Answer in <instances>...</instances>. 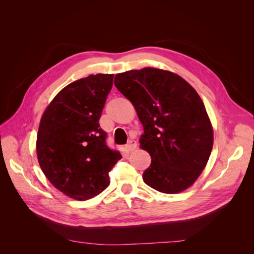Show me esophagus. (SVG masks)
<instances>
[{"mask_svg":"<svg viewBox=\"0 0 254 254\" xmlns=\"http://www.w3.org/2000/svg\"><path fill=\"white\" fill-rule=\"evenodd\" d=\"M136 142L134 141V140H130L129 142H128V144L126 145V147H125V149H126V151L127 152H131V151H133L135 148H136Z\"/></svg>","mask_w":254,"mask_h":254,"instance_id":"34e87169","label":"esophagus"}]
</instances>
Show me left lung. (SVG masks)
Wrapping results in <instances>:
<instances>
[{
  "label": "left lung",
  "mask_w": 254,
  "mask_h": 254,
  "mask_svg": "<svg viewBox=\"0 0 254 254\" xmlns=\"http://www.w3.org/2000/svg\"><path fill=\"white\" fill-rule=\"evenodd\" d=\"M114 84L144 127L140 147L151 157L144 182L165 194L193 186L209 161L214 139L196 90L181 76L156 67L119 73Z\"/></svg>",
  "instance_id": "obj_1"
}]
</instances>
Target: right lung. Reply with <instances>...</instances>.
<instances>
[{"label": "right lung", "mask_w": 254, "mask_h": 254, "mask_svg": "<svg viewBox=\"0 0 254 254\" xmlns=\"http://www.w3.org/2000/svg\"><path fill=\"white\" fill-rule=\"evenodd\" d=\"M113 74L90 75L67 84L44 110L38 129V162L61 193L84 201L109 186L108 173L122 158L106 145L98 121Z\"/></svg>", "instance_id": "1"}]
</instances>
